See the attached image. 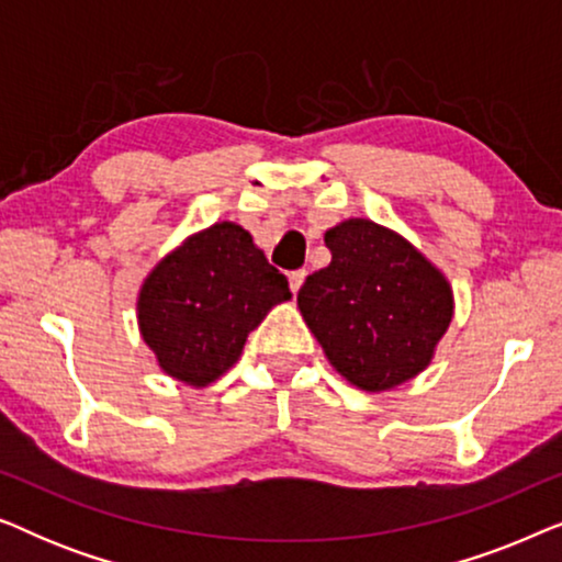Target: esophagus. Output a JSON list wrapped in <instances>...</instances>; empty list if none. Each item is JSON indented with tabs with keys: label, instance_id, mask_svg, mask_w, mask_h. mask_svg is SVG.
<instances>
[{
	"label": "esophagus",
	"instance_id": "esophagus-1",
	"mask_svg": "<svg viewBox=\"0 0 562 562\" xmlns=\"http://www.w3.org/2000/svg\"><path fill=\"white\" fill-rule=\"evenodd\" d=\"M304 279H306V271H304V268H302V271H291V273H289V286H291V291H294V294H296L299 289H302Z\"/></svg>",
	"mask_w": 562,
	"mask_h": 562
}]
</instances>
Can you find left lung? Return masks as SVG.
<instances>
[{"instance_id":"left-lung-1","label":"left lung","mask_w":562,"mask_h":562,"mask_svg":"<svg viewBox=\"0 0 562 562\" xmlns=\"http://www.w3.org/2000/svg\"><path fill=\"white\" fill-rule=\"evenodd\" d=\"M325 245L333 260L306 276L296 304L329 366L368 394L417 379L456 314L448 276L366 217L329 227Z\"/></svg>"}]
</instances>
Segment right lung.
Returning a JSON list of instances; mask_svg holds the SVG:
<instances>
[{
    "mask_svg": "<svg viewBox=\"0 0 562 562\" xmlns=\"http://www.w3.org/2000/svg\"><path fill=\"white\" fill-rule=\"evenodd\" d=\"M286 276L237 222H214L158 260L137 291V327L160 371L204 389L243 356L245 340L276 304Z\"/></svg>",
    "mask_w": 562,
    "mask_h": 562,
    "instance_id": "right-lung-1",
    "label": "right lung"
}]
</instances>
